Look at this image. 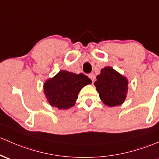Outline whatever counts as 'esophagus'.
Returning <instances> with one entry per match:
<instances>
[{
  "label": "esophagus",
  "mask_w": 159,
  "mask_h": 159,
  "mask_svg": "<svg viewBox=\"0 0 159 159\" xmlns=\"http://www.w3.org/2000/svg\"><path fill=\"white\" fill-rule=\"evenodd\" d=\"M89 78H90V79H91V81H92V82H94V81H95V79H96V76H95V75L93 74V73H90V75H89Z\"/></svg>",
  "instance_id": "esophagus-1"
}]
</instances>
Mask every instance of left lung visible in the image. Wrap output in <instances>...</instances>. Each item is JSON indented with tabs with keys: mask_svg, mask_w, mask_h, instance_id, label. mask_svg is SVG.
<instances>
[{
	"mask_svg": "<svg viewBox=\"0 0 159 159\" xmlns=\"http://www.w3.org/2000/svg\"><path fill=\"white\" fill-rule=\"evenodd\" d=\"M94 84L101 100L106 106H119L126 98L128 80L112 68L108 66L102 69Z\"/></svg>",
	"mask_w": 159,
	"mask_h": 159,
	"instance_id": "1",
	"label": "left lung"
}]
</instances>
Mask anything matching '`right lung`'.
<instances>
[{"label": "right lung", "instance_id": "obj_1", "mask_svg": "<svg viewBox=\"0 0 159 159\" xmlns=\"http://www.w3.org/2000/svg\"><path fill=\"white\" fill-rule=\"evenodd\" d=\"M91 82L82 73L77 75L62 70L45 82L43 92L52 106L67 109L75 105L81 89Z\"/></svg>", "mask_w": 159, "mask_h": 159}]
</instances>
